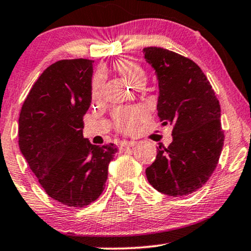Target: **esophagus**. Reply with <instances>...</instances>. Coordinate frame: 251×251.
<instances>
[{
    "label": "esophagus",
    "mask_w": 251,
    "mask_h": 251,
    "mask_svg": "<svg viewBox=\"0 0 251 251\" xmlns=\"http://www.w3.org/2000/svg\"><path fill=\"white\" fill-rule=\"evenodd\" d=\"M136 142H133V140H130V142H123L121 145H120V151H123V150H126L129 149V147H132L136 145Z\"/></svg>",
    "instance_id": "obj_1"
}]
</instances>
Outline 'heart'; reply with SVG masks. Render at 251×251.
<instances>
[{
    "mask_svg": "<svg viewBox=\"0 0 251 251\" xmlns=\"http://www.w3.org/2000/svg\"><path fill=\"white\" fill-rule=\"evenodd\" d=\"M115 71L122 75L133 88H143L146 83V72L137 61L123 58L115 61ZM104 88V74L97 72L91 81V97L98 99L101 96ZM146 118V111L142 107H122L115 109L113 113L115 128L120 132L132 133L137 126Z\"/></svg>",
    "mask_w": 251,
    "mask_h": 251,
    "instance_id": "1",
    "label": "heart"
}]
</instances>
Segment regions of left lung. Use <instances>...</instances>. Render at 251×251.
Instances as JSON below:
<instances>
[{"label": "left lung", "mask_w": 251, "mask_h": 251, "mask_svg": "<svg viewBox=\"0 0 251 251\" xmlns=\"http://www.w3.org/2000/svg\"><path fill=\"white\" fill-rule=\"evenodd\" d=\"M159 80L157 115L174 126L173 143L159 146L146 169L150 184L169 197L193 193L207 183L224 145L221 105L201 68L163 48H144Z\"/></svg>", "instance_id": "8db88e82"}]
</instances>
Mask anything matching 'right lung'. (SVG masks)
<instances>
[{"label":"right lung","instance_id":"right-lung-1","mask_svg":"<svg viewBox=\"0 0 251 251\" xmlns=\"http://www.w3.org/2000/svg\"><path fill=\"white\" fill-rule=\"evenodd\" d=\"M92 63L65 59L50 65L27 95L19 114V149L46 193L82 208L100 197L116 145L96 146L83 137L91 104Z\"/></svg>","mask_w":251,"mask_h":251}]
</instances>
